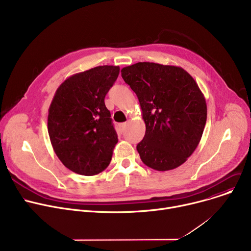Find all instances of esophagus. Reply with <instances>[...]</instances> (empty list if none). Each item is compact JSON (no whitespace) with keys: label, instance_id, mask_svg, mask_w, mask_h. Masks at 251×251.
Masks as SVG:
<instances>
[{"label":"esophagus","instance_id":"esophagus-1","mask_svg":"<svg viewBox=\"0 0 251 251\" xmlns=\"http://www.w3.org/2000/svg\"><path fill=\"white\" fill-rule=\"evenodd\" d=\"M120 126H121V128H122V130H124V129H125V128H126V126H127V122H124V123H122V124H121V125H120Z\"/></svg>","mask_w":251,"mask_h":251}]
</instances>
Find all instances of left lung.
Returning a JSON list of instances; mask_svg holds the SVG:
<instances>
[{
  "mask_svg": "<svg viewBox=\"0 0 251 251\" xmlns=\"http://www.w3.org/2000/svg\"><path fill=\"white\" fill-rule=\"evenodd\" d=\"M139 100L146 135L137 144L140 159L156 171L187 161L206 122L204 96L192 76L178 66L139 62L121 70Z\"/></svg>",
  "mask_w": 251,
  "mask_h": 251,
  "instance_id": "1",
  "label": "left lung"
}]
</instances>
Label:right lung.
Returning a JSON list of instances; mask_svg holds the SVG:
<instances>
[{
	"label": "right lung",
	"instance_id": "right-lung-1",
	"mask_svg": "<svg viewBox=\"0 0 251 251\" xmlns=\"http://www.w3.org/2000/svg\"><path fill=\"white\" fill-rule=\"evenodd\" d=\"M119 72V66L104 65L76 73L52 98L50 140L62 164L76 174L98 175L110 165L118 136L104 97Z\"/></svg>",
	"mask_w": 251,
	"mask_h": 251
}]
</instances>
